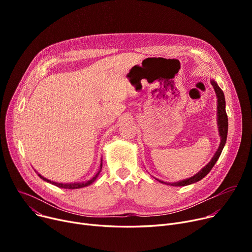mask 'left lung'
Wrapping results in <instances>:
<instances>
[{"mask_svg":"<svg viewBox=\"0 0 252 252\" xmlns=\"http://www.w3.org/2000/svg\"><path fill=\"white\" fill-rule=\"evenodd\" d=\"M210 83L215 89V92L217 94V98H218V110H217L218 115L217 116H218L219 134H220V146H219L218 150L216 151L215 155L213 156V158H211V160L201 170H199L196 175H194L193 177H191L189 179H186V180H182L180 182H175V183H166V182L160 181L158 179H155V180L159 181L162 184L169 185V186H174V187H182V186H187V185H191V184H194L198 181H200L209 173L211 168L214 167V165L218 161L219 157L220 156V153H221V151L224 147V144H226V142H227V135H228V115H227V112H226V100H224V95H223L221 89L218 86L216 81L211 79Z\"/></svg>","mask_w":252,"mask_h":252,"instance_id":"8db88e82","label":"left lung"}]
</instances>
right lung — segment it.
Segmentation results:
<instances>
[{
	"instance_id": "1",
	"label": "right lung",
	"mask_w": 252,
	"mask_h": 252,
	"mask_svg": "<svg viewBox=\"0 0 252 252\" xmlns=\"http://www.w3.org/2000/svg\"><path fill=\"white\" fill-rule=\"evenodd\" d=\"M101 169H102V160H101V164H100V168L98 170V173L93 177L91 180H88L86 182H79V183H66V184H63V183H57V182H54V181H51V180H48L46 179L45 177L41 176L39 174H37V176L41 178L42 180H44L45 182L47 183H50L52 185H55V186L59 187V188H62V189H81V188H84V187H87V186H90L91 184H93V182H95V180L98 178L99 174L101 173Z\"/></svg>"
}]
</instances>
